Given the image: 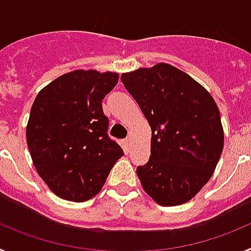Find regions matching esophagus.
I'll list each match as a JSON object with an SVG mask.
<instances>
[{
    "mask_svg": "<svg viewBox=\"0 0 251 251\" xmlns=\"http://www.w3.org/2000/svg\"><path fill=\"white\" fill-rule=\"evenodd\" d=\"M130 145H132V141H130V137H128V138L124 139V147L127 148V150H129Z\"/></svg>",
    "mask_w": 251,
    "mask_h": 251,
    "instance_id": "34e87169",
    "label": "esophagus"
}]
</instances>
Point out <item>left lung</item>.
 <instances>
[{
    "instance_id": "8db88e82",
    "label": "left lung",
    "mask_w": 251,
    "mask_h": 251,
    "mask_svg": "<svg viewBox=\"0 0 251 251\" xmlns=\"http://www.w3.org/2000/svg\"><path fill=\"white\" fill-rule=\"evenodd\" d=\"M152 129L151 157L137 167L145 191L162 206L187 202L214 174L224 148L220 112L210 93L168 64L123 74Z\"/></svg>"
}]
</instances>
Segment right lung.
<instances>
[{
	"mask_svg": "<svg viewBox=\"0 0 251 251\" xmlns=\"http://www.w3.org/2000/svg\"><path fill=\"white\" fill-rule=\"evenodd\" d=\"M118 74L68 73L45 86L31 106L26 139L37 174L64 200L83 202L101 190L124 154L108 136L101 101Z\"/></svg>",
	"mask_w": 251,
	"mask_h": 251,
	"instance_id": "right-lung-1",
	"label": "right lung"
}]
</instances>
